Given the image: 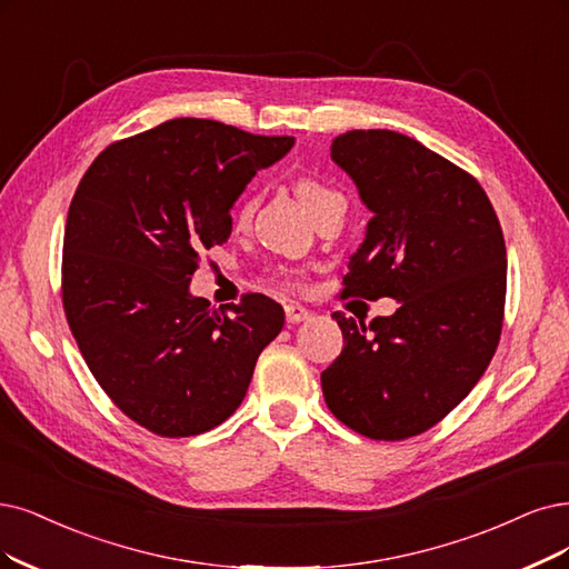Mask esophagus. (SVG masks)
Here are the masks:
<instances>
[{"label": "esophagus", "instance_id": "obj_1", "mask_svg": "<svg viewBox=\"0 0 569 569\" xmlns=\"http://www.w3.org/2000/svg\"><path fill=\"white\" fill-rule=\"evenodd\" d=\"M311 317V311L302 305H286V321L288 323H302Z\"/></svg>", "mask_w": 569, "mask_h": 569}]
</instances>
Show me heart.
I'll list each match as a JSON object with an SVG mask.
<instances>
[{"label":"heart","mask_w":569,"mask_h":569,"mask_svg":"<svg viewBox=\"0 0 569 569\" xmlns=\"http://www.w3.org/2000/svg\"><path fill=\"white\" fill-rule=\"evenodd\" d=\"M296 189H298V197H300L302 203L309 208L311 216L317 213L319 208H323L326 203H330V201H335V199H342L338 192H335V189H330L328 184H323V182H319V180H313V178H300L298 184H296ZM252 208H256V199H250V197L241 199V203L237 206V213H234L237 222H241V224L248 222L250 216H252Z\"/></svg>","instance_id":"1"}]
</instances>
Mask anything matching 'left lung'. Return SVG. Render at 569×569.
Masks as SVG:
<instances>
[{"mask_svg": "<svg viewBox=\"0 0 569 569\" xmlns=\"http://www.w3.org/2000/svg\"><path fill=\"white\" fill-rule=\"evenodd\" d=\"M330 159L372 218L345 296L393 298L366 326L335 311L345 349L321 372L330 412L375 440L438 425L490 366L507 298V246L482 187L403 133L349 131Z\"/></svg>", "mask_w": 569, "mask_h": 569, "instance_id": "obj_1", "label": "left lung"}]
</instances>
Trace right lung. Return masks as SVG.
<instances>
[{"instance_id":"right-lung-1","label":"right lung","mask_w":569,"mask_h":569,"mask_svg":"<svg viewBox=\"0 0 569 569\" xmlns=\"http://www.w3.org/2000/svg\"><path fill=\"white\" fill-rule=\"evenodd\" d=\"M296 138L213 119H171L102 150L83 173L62 241V307L117 408L159 436L222 425L258 356L283 328L264 296L210 309L189 292L201 252L231 234L229 210Z\"/></svg>"}]
</instances>
